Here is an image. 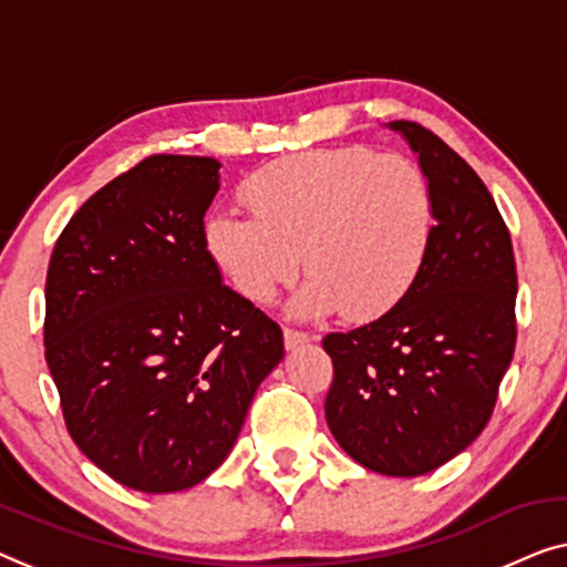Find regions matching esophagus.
<instances>
[{"label":"esophagus","mask_w":567,"mask_h":567,"mask_svg":"<svg viewBox=\"0 0 567 567\" xmlns=\"http://www.w3.org/2000/svg\"><path fill=\"white\" fill-rule=\"evenodd\" d=\"M315 340V334H307V332H299V330H284V342H286V350H297L301 344H307Z\"/></svg>","instance_id":"34e87169"}]
</instances>
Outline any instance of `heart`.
Returning a JSON list of instances; mask_svg holds the SVG:
<instances>
[{
  "instance_id": "1",
  "label": "heart",
  "mask_w": 567,
  "mask_h": 567,
  "mask_svg": "<svg viewBox=\"0 0 567 567\" xmlns=\"http://www.w3.org/2000/svg\"><path fill=\"white\" fill-rule=\"evenodd\" d=\"M240 202L248 217H207L204 248L256 303L293 281L301 252L309 281L291 301L293 317H383L430 256L432 188L404 155L360 145L286 155L245 178Z\"/></svg>"
}]
</instances>
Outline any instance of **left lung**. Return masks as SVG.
I'll return each instance as SVG.
<instances>
[{
  "instance_id": "left-lung-1",
  "label": "left lung",
  "mask_w": 567,
  "mask_h": 567,
  "mask_svg": "<svg viewBox=\"0 0 567 567\" xmlns=\"http://www.w3.org/2000/svg\"><path fill=\"white\" fill-rule=\"evenodd\" d=\"M432 188L434 233L412 291L391 311L322 340L334 379L324 416L368 471L414 478L483 432L516 342V266L494 196L453 147L389 122Z\"/></svg>"
}]
</instances>
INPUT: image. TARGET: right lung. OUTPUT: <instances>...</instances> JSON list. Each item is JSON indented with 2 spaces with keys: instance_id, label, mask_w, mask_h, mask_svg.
I'll return each mask as SVG.
<instances>
[{
  "instance_id": "add662e5",
  "label": "right lung",
  "mask_w": 567,
  "mask_h": 567,
  "mask_svg": "<svg viewBox=\"0 0 567 567\" xmlns=\"http://www.w3.org/2000/svg\"><path fill=\"white\" fill-rule=\"evenodd\" d=\"M219 166L151 155L100 188L55 243L45 360L81 453L122 486L174 494L215 473L284 332L204 248Z\"/></svg>"
}]
</instances>
